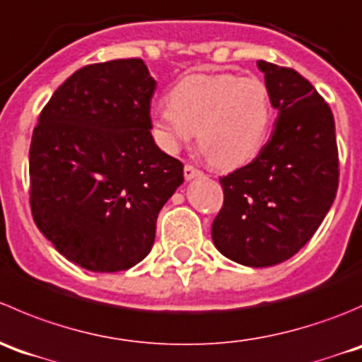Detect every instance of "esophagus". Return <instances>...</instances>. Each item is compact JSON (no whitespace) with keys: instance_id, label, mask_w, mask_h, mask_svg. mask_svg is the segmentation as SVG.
<instances>
[{"instance_id":"1","label":"esophagus","mask_w":362,"mask_h":362,"mask_svg":"<svg viewBox=\"0 0 362 362\" xmlns=\"http://www.w3.org/2000/svg\"><path fill=\"white\" fill-rule=\"evenodd\" d=\"M202 170L200 169H197V167H193V165H189V163H186L185 165V177L186 180H193V177H200L202 176Z\"/></svg>"}]
</instances>
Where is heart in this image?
Here are the masks:
<instances>
[{
	"mask_svg": "<svg viewBox=\"0 0 362 362\" xmlns=\"http://www.w3.org/2000/svg\"><path fill=\"white\" fill-rule=\"evenodd\" d=\"M153 112V130L167 151L192 141L220 169L248 163L266 142L273 119L267 86L259 77L189 74Z\"/></svg>",
	"mask_w": 362,
	"mask_h": 362,
	"instance_id": "b5f03b06",
	"label": "heart"
}]
</instances>
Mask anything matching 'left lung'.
<instances>
[{
  "mask_svg": "<svg viewBox=\"0 0 362 362\" xmlns=\"http://www.w3.org/2000/svg\"><path fill=\"white\" fill-rule=\"evenodd\" d=\"M278 109L269 141L248 165L220 177L223 206L211 227L214 246L250 267L285 262L313 238L339 180L334 117L294 68L259 61Z\"/></svg>",
  "mask_w": 362,
  "mask_h": 362,
  "instance_id": "1",
  "label": "left lung"
}]
</instances>
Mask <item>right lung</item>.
<instances>
[{
    "label": "right lung",
    "mask_w": 362,
    "mask_h": 362,
    "mask_svg": "<svg viewBox=\"0 0 362 362\" xmlns=\"http://www.w3.org/2000/svg\"><path fill=\"white\" fill-rule=\"evenodd\" d=\"M156 82L144 61L86 64L42 109L30 146V206L63 257L95 273L141 262L185 181L151 135Z\"/></svg>",
    "instance_id": "obj_1"
}]
</instances>
